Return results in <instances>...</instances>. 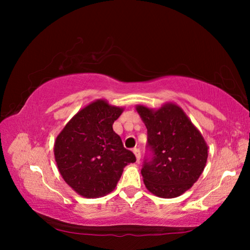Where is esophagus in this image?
<instances>
[{
  "label": "esophagus",
  "mask_w": 250,
  "mask_h": 250,
  "mask_svg": "<svg viewBox=\"0 0 250 250\" xmlns=\"http://www.w3.org/2000/svg\"><path fill=\"white\" fill-rule=\"evenodd\" d=\"M132 151H133V153L135 154V158H137V161L139 162V161H140V159H141V151H140V149H139V147H134Z\"/></svg>",
  "instance_id": "obj_1"
}]
</instances>
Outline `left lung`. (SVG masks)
Returning <instances> with one entry per match:
<instances>
[{
	"label": "left lung",
	"mask_w": 250,
	"mask_h": 250,
	"mask_svg": "<svg viewBox=\"0 0 250 250\" xmlns=\"http://www.w3.org/2000/svg\"><path fill=\"white\" fill-rule=\"evenodd\" d=\"M146 124L147 141L141 174L154 195L180 196L195 183L207 161V146L191 120L176 104L159 110L138 105Z\"/></svg>",
	"instance_id": "1"
}]
</instances>
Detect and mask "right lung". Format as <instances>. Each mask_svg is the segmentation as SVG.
Instances as JSON below:
<instances>
[{"label":"right lung","instance_id":"obj_1","mask_svg":"<svg viewBox=\"0 0 250 250\" xmlns=\"http://www.w3.org/2000/svg\"><path fill=\"white\" fill-rule=\"evenodd\" d=\"M121 113V108L97 100L80 110L58 134L54 146L58 170L80 195L95 198L111 192L124 167L137 160L112 129Z\"/></svg>","mask_w":250,"mask_h":250}]
</instances>
